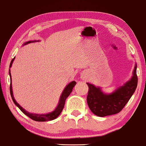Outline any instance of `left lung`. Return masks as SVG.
<instances>
[{
  "mask_svg": "<svg viewBox=\"0 0 146 146\" xmlns=\"http://www.w3.org/2000/svg\"><path fill=\"white\" fill-rule=\"evenodd\" d=\"M136 67L137 66L135 65L131 80L110 95L103 93L100 88L87 83L89 87L87 96V104L95 115L104 117L119 113L122 110L137 87Z\"/></svg>",
  "mask_w": 146,
  "mask_h": 146,
  "instance_id": "8db88e82",
  "label": "left lung"
}]
</instances>
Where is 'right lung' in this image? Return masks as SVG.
Returning <instances> with one entry per match:
<instances>
[{"label":"right lung","instance_id":"add662e5","mask_svg":"<svg viewBox=\"0 0 146 146\" xmlns=\"http://www.w3.org/2000/svg\"><path fill=\"white\" fill-rule=\"evenodd\" d=\"M31 42H33L31 41L27 42L25 44H27L29 43H31ZM15 58V57H14ZM14 58L12 60V61L10 62V67H11L12 64L13 60L14 59ZM9 74H10V76L11 78V74H10V71H9ZM76 84V82L73 81V82H70L68 86H67L65 89H64L63 92H62L61 96H60V100H59V103L58 104L57 107L56 108V109L54 111L51 112V113H47V114H36V113H29L27 111L25 110L22 108L20 105L17 103L15 100L14 99L13 96V92H12V79H11V82H10V95L11 96H12V98L13 100L14 104L16 105V106L19 108L21 110L24 114H25L27 116H28L29 117H30L31 119H32L33 120L36 121H51L57 118L58 116L60 115V113H61V111L63 109L64 106V103H65V100L66 99V98L70 95V94L71 93V92L72 91L73 87L75 86V85Z\"/></svg>","mask_w":146,"mask_h":146}]
</instances>
